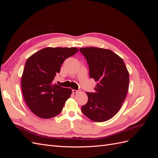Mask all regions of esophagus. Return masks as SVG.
<instances>
[{
	"label": "esophagus",
	"instance_id": "obj_1",
	"mask_svg": "<svg viewBox=\"0 0 158 158\" xmlns=\"http://www.w3.org/2000/svg\"><path fill=\"white\" fill-rule=\"evenodd\" d=\"M72 91H73V94H77V93H78V92H80V90H79V89H78V90H76V89H73Z\"/></svg>",
	"mask_w": 158,
	"mask_h": 158
}]
</instances>
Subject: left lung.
I'll list each match as a JSON object with an SVG mask.
<instances>
[{"label":"left lung","instance_id":"1","mask_svg":"<svg viewBox=\"0 0 158 158\" xmlns=\"http://www.w3.org/2000/svg\"><path fill=\"white\" fill-rule=\"evenodd\" d=\"M89 68V76L97 82L95 92H86L87 103L81 108L90 120L103 122L113 117L125 101L129 73L123 60L111 50L90 47L80 48Z\"/></svg>","mask_w":158,"mask_h":158}]
</instances>
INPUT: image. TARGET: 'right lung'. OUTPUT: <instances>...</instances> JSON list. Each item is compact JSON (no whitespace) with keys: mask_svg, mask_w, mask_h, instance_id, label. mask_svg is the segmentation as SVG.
Wrapping results in <instances>:
<instances>
[{"mask_svg":"<svg viewBox=\"0 0 158 158\" xmlns=\"http://www.w3.org/2000/svg\"><path fill=\"white\" fill-rule=\"evenodd\" d=\"M76 47H46L26 60L21 80L23 97L36 116L51 118L61 112L72 94L70 88L52 84L64 60L75 55Z\"/></svg>","mask_w":158,"mask_h":158,"instance_id":"1","label":"right lung"}]
</instances>
